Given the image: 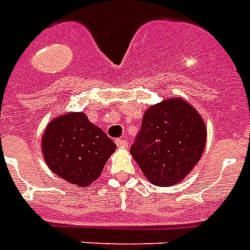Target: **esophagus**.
I'll return each instance as SVG.
<instances>
[{"label": "esophagus", "mask_w": 250, "mask_h": 250, "mask_svg": "<svg viewBox=\"0 0 250 250\" xmlns=\"http://www.w3.org/2000/svg\"><path fill=\"white\" fill-rule=\"evenodd\" d=\"M115 144L118 145V147H123V149L128 146V143H127V141H125V140H123V139H118L117 141H115Z\"/></svg>", "instance_id": "34e87169"}]
</instances>
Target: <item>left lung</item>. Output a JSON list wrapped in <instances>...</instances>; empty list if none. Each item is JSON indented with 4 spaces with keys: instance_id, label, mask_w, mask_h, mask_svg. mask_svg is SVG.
<instances>
[{
    "instance_id": "8db88e82",
    "label": "left lung",
    "mask_w": 250,
    "mask_h": 250,
    "mask_svg": "<svg viewBox=\"0 0 250 250\" xmlns=\"http://www.w3.org/2000/svg\"><path fill=\"white\" fill-rule=\"evenodd\" d=\"M207 144V125L182 97H168L146 109L131 154L155 186H173L194 169Z\"/></svg>"
}]
</instances>
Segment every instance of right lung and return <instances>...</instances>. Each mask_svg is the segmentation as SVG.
<instances>
[{
  "mask_svg": "<svg viewBox=\"0 0 250 250\" xmlns=\"http://www.w3.org/2000/svg\"><path fill=\"white\" fill-rule=\"evenodd\" d=\"M115 149L117 145L83 111L55 117L41 140L50 171L78 188L96 181Z\"/></svg>",
  "mask_w": 250,
  "mask_h": 250,
  "instance_id": "add662e5",
  "label": "right lung"
}]
</instances>
